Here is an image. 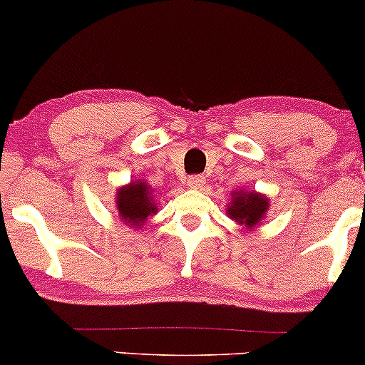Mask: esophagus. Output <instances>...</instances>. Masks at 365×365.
<instances>
[{"instance_id":"1","label":"esophagus","mask_w":365,"mask_h":365,"mask_svg":"<svg viewBox=\"0 0 365 365\" xmlns=\"http://www.w3.org/2000/svg\"><path fill=\"white\" fill-rule=\"evenodd\" d=\"M204 183H206V178L200 177V175H192V177L187 178V185L194 188V190H197V188H202Z\"/></svg>"}]
</instances>
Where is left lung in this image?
<instances>
[{
	"label": "left lung",
	"mask_w": 365,
	"mask_h": 365,
	"mask_svg": "<svg viewBox=\"0 0 365 365\" xmlns=\"http://www.w3.org/2000/svg\"><path fill=\"white\" fill-rule=\"evenodd\" d=\"M269 199L267 195L255 190H233L226 215L232 217L244 232H254L266 220Z\"/></svg>",
	"instance_id": "1"
}]
</instances>
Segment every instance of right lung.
Listing matches in <instances>:
<instances>
[{
    "mask_svg": "<svg viewBox=\"0 0 365 365\" xmlns=\"http://www.w3.org/2000/svg\"><path fill=\"white\" fill-rule=\"evenodd\" d=\"M116 211L127 226L140 230L149 216L159 211L154 200V188L144 180H130L116 190Z\"/></svg>",
    "mask_w": 365,
    "mask_h": 365,
    "instance_id": "1",
    "label": "right lung"
}]
</instances>
